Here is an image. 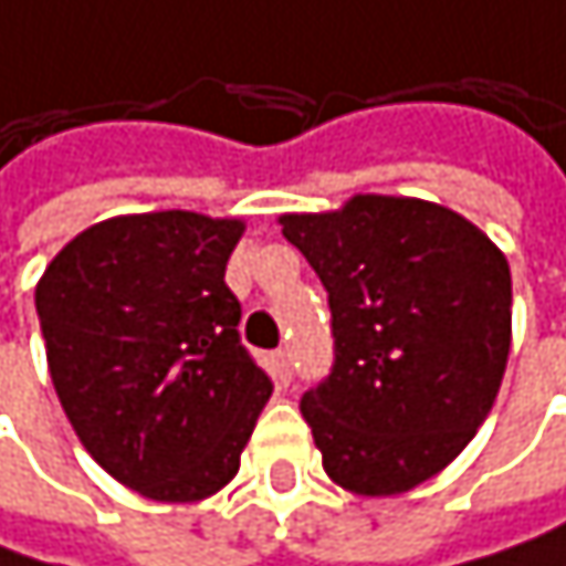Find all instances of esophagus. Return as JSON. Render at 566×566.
<instances>
[{"label": "esophagus", "instance_id": "obj_1", "mask_svg": "<svg viewBox=\"0 0 566 566\" xmlns=\"http://www.w3.org/2000/svg\"><path fill=\"white\" fill-rule=\"evenodd\" d=\"M268 365H271V375H274L277 385H289L292 381V355H289V348L271 352L268 355Z\"/></svg>", "mask_w": 566, "mask_h": 566}]
</instances>
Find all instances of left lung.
Wrapping results in <instances>:
<instances>
[{
  "label": "left lung",
  "mask_w": 566,
  "mask_h": 566,
  "mask_svg": "<svg viewBox=\"0 0 566 566\" xmlns=\"http://www.w3.org/2000/svg\"><path fill=\"white\" fill-rule=\"evenodd\" d=\"M285 238L328 292L335 361L302 395L322 464L388 497L448 468L484 424L511 352V268L451 208L355 195L285 214Z\"/></svg>",
  "instance_id": "obj_1"
}]
</instances>
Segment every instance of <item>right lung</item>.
Listing matches in <instances>:
<instances>
[{"instance_id":"obj_1","label":"right lung","mask_w":566,"mask_h":566,"mask_svg":"<svg viewBox=\"0 0 566 566\" xmlns=\"http://www.w3.org/2000/svg\"><path fill=\"white\" fill-rule=\"evenodd\" d=\"M241 231L195 211L108 218L72 238L35 289L65 418L115 481L151 501L224 488L274 388L241 345L224 285Z\"/></svg>"}]
</instances>
